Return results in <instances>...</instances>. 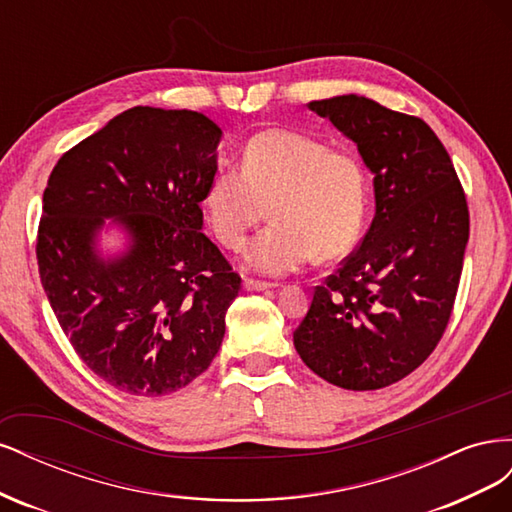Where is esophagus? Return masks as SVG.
<instances>
[{"mask_svg": "<svg viewBox=\"0 0 512 512\" xmlns=\"http://www.w3.org/2000/svg\"><path fill=\"white\" fill-rule=\"evenodd\" d=\"M275 284H271V282H262V280H250V277H247V280L243 282V288L245 290H269V288H273Z\"/></svg>", "mask_w": 512, "mask_h": 512, "instance_id": "34e87169", "label": "esophagus"}]
</instances>
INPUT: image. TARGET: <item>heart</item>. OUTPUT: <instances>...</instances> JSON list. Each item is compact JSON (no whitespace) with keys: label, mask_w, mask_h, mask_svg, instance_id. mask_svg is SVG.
<instances>
[{"label":"heart","mask_w":512,"mask_h":512,"mask_svg":"<svg viewBox=\"0 0 512 512\" xmlns=\"http://www.w3.org/2000/svg\"><path fill=\"white\" fill-rule=\"evenodd\" d=\"M273 224L247 247V265L284 275L314 256L331 260L359 239L367 209V175L348 151L294 130H262L245 143L241 168L220 166L207 192V220L232 252L267 218Z\"/></svg>","instance_id":"heart-1"}]
</instances>
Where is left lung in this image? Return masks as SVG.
<instances>
[{"mask_svg": "<svg viewBox=\"0 0 512 512\" xmlns=\"http://www.w3.org/2000/svg\"><path fill=\"white\" fill-rule=\"evenodd\" d=\"M374 173L376 215L316 286L294 331L303 363L348 391H376L421 365L451 320L470 237L466 192L423 119L363 96L309 102Z\"/></svg>", "mask_w": 512, "mask_h": 512, "instance_id": "obj_1", "label": "left lung"}]
</instances>
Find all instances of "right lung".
Segmentation results:
<instances>
[{
	"label": "right lung",
	"mask_w": 512,
	"mask_h": 512,
	"mask_svg": "<svg viewBox=\"0 0 512 512\" xmlns=\"http://www.w3.org/2000/svg\"><path fill=\"white\" fill-rule=\"evenodd\" d=\"M220 136L203 113L134 106L68 149L46 183L44 292L81 361L123 393H175L222 346L241 277L200 230ZM104 217L133 237L115 261L95 252Z\"/></svg>",
	"instance_id": "add662e5"
}]
</instances>
